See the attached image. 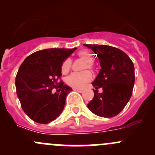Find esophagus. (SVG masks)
I'll list each match as a JSON object with an SVG mask.
<instances>
[{
    "instance_id": "obj_1",
    "label": "esophagus",
    "mask_w": 155,
    "mask_h": 155,
    "mask_svg": "<svg viewBox=\"0 0 155 155\" xmlns=\"http://www.w3.org/2000/svg\"><path fill=\"white\" fill-rule=\"evenodd\" d=\"M73 91L79 92V93H82V92H83V91H84L82 88H77V87H73Z\"/></svg>"
}]
</instances>
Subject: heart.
I'll return each instance as SVG.
<instances>
[{
	"mask_svg": "<svg viewBox=\"0 0 155 155\" xmlns=\"http://www.w3.org/2000/svg\"><path fill=\"white\" fill-rule=\"evenodd\" d=\"M78 56L80 59L85 61V64L83 65L82 70H93L94 67L92 64L93 62V57L91 54L87 51H82L78 53ZM72 66L71 59L67 58L62 63L61 67V73L64 74H66L70 71ZM93 79V76L91 73L89 71H85L82 73H73L68 76L66 79V82L68 85L73 87H83L85 86L86 84L90 82Z\"/></svg>",
	"mask_w": 155,
	"mask_h": 155,
	"instance_id": "heart-1",
	"label": "heart"
}]
</instances>
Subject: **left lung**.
I'll use <instances>...</instances> for the list:
<instances>
[{
    "instance_id": "left-lung-1",
    "label": "left lung",
    "mask_w": 155,
    "mask_h": 155,
    "mask_svg": "<svg viewBox=\"0 0 155 155\" xmlns=\"http://www.w3.org/2000/svg\"><path fill=\"white\" fill-rule=\"evenodd\" d=\"M97 54L101 69L92 82L94 97L87 104L95 115L104 118L116 116L125 107L133 93L135 73L134 63L119 48L107 45L84 44ZM102 87L103 92L98 93Z\"/></svg>"
}]
</instances>
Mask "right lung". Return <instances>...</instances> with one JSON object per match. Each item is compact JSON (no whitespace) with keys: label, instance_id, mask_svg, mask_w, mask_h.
<instances>
[{"label":"right lung","instance_id":"obj_1","mask_svg":"<svg viewBox=\"0 0 155 155\" xmlns=\"http://www.w3.org/2000/svg\"><path fill=\"white\" fill-rule=\"evenodd\" d=\"M76 49L54 48L35 51L20 66L15 76L17 95L23 111L35 122L48 124L63 111L72 88L61 79V67ZM53 88L60 92L52 94Z\"/></svg>","mask_w":155,"mask_h":155}]
</instances>
